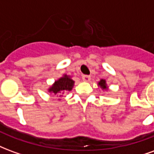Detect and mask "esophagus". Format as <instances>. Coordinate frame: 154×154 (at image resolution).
<instances>
[{"label":"esophagus","mask_w":154,"mask_h":154,"mask_svg":"<svg viewBox=\"0 0 154 154\" xmlns=\"http://www.w3.org/2000/svg\"><path fill=\"white\" fill-rule=\"evenodd\" d=\"M82 80L84 82H89L91 80V77L90 76H88V75H83L82 76Z\"/></svg>","instance_id":"34e87169"}]
</instances>
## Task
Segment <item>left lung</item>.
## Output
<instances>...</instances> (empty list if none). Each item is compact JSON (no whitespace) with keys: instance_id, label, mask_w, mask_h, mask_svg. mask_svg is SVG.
<instances>
[{"instance_id":"obj_1","label":"left lung","mask_w":154,"mask_h":154,"mask_svg":"<svg viewBox=\"0 0 154 154\" xmlns=\"http://www.w3.org/2000/svg\"><path fill=\"white\" fill-rule=\"evenodd\" d=\"M99 86L100 87L101 89H103V90H106L107 87H106V81L103 80V79H101V80L99 82Z\"/></svg>"}]
</instances>
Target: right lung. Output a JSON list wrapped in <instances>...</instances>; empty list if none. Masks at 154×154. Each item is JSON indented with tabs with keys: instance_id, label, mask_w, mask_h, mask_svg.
Here are the masks:
<instances>
[{
	"instance_id": "right-lung-1",
	"label": "right lung",
	"mask_w": 154,
	"mask_h": 154,
	"mask_svg": "<svg viewBox=\"0 0 154 154\" xmlns=\"http://www.w3.org/2000/svg\"><path fill=\"white\" fill-rule=\"evenodd\" d=\"M74 81L71 79L70 77L64 75L60 79L56 81L54 84L49 88V91L58 97H62L63 94L66 91H70L73 87Z\"/></svg>"
}]
</instances>
